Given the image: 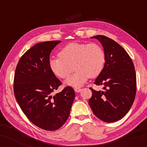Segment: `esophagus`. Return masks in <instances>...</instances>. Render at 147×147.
I'll list each match as a JSON object with an SVG mask.
<instances>
[{
	"label": "esophagus",
	"instance_id": "esophagus-1",
	"mask_svg": "<svg viewBox=\"0 0 147 147\" xmlns=\"http://www.w3.org/2000/svg\"><path fill=\"white\" fill-rule=\"evenodd\" d=\"M74 90H75V92H79L81 90H82V89H81L80 88H74Z\"/></svg>",
	"mask_w": 147,
	"mask_h": 147
}]
</instances>
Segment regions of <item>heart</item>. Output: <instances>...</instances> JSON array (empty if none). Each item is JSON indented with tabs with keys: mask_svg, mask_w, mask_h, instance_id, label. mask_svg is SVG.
Instances as JSON below:
<instances>
[{
	"mask_svg": "<svg viewBox=\"0 0 147 147\" xmlns=\"http://www.w3.org/2000/svg\"><path fill=\"white\" fill-rule=\"evenodd\" d=\"M105 61L104 50L97 43H72L61 49L59 57L50 59V67L61 79L68 78L75 68V73L65 84L81 86L88 77L95 78L102 72Z\"/></svg>",
	"mask_w": 147,
	"mask_h": 147,
	"instance_id": "1",
	"label": "heart"
}]
</instances>
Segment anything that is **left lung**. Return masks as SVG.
I'll return each mask as SVG.
<instances>
[{
    "mask_svg": "<svg viewBox=\"0 0 147 147\" xmlns=\"http://www.w3.org/2000/svg\"><path fill=\"white\" fill-rule=\"evenodd\" d=\"M105 54L103 70L95 79L96 85H104L105 91L90 88L92 97L88 104L97 117L105 122H114L126 115L136 94V75L133 63L120 45L109 37L97 35Z\"/></svg>",
    "mask_w": 147,
    "mask_h": 147,
    "instance_id": "1",
    "label": "left lung"
}]
</instances>
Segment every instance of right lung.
Listing matches in <instances>:
<instances>
[{
  "mask_svg": "<svg viewBox=\"0 0 147 147\" xmlns=\"http://www.w3.org/2000/svg\"><path fill=\"white\" fill-rule=\"evenodd\" d=\"M61 41L38 43L20 59L14 74V92L18 104L34 124L55 131L66 122L75 92L67 86L52 95L61 84L50 67V55Z\"/></svg>",
  "mask_w": 147,
  "mask_h": 147,
  "instance_id": "add662e5",
  "label": "right lung"
}]
</instances>
